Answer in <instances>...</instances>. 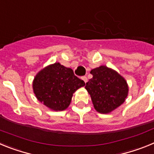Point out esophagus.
<instances>
[{
	"instance_id": "obj_1",
	"label": "esophagus",
	"mask_w": 154,
	"mask_h": 154,
	"mask_svg": "<svg viewBox=\"0 0 154 154\" xmlns=\"http://www.w3.org/2000/svg\"><path fill=\"white\" fill-rule=\"evenodd\" d=\"M82 79L85 82V83H86L87 82H88V79H87L86 76H82Z\"/></svg>"
}]
</instances>
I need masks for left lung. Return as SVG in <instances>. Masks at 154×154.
<instances>
[{
    "label": "left lung",
    "mask_w": 154,
    "mask_h": 154,
    "mask_svg": "<svg viewBox=\"0 0 154 154\" xmlns=\"http://www.w3.org/2000/svg\"><path fill=\"white\" fill-rule=\"evenodd\" d=\"M93 75L86 82L94 108L100 113H109L123 104L128 95L126 80L116 71L102 65L90 72Z\"/></svg>",
    "instance_id": "1"
}]
</instances>
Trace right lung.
Segmentation results:
<instances>
[{
    "mask_svg": "<svg viewBox=\"0 0 154 154\" xmlns=\"http://www.w3.org/2000/svg\"><path fill=\"white\" fill-rule=\"evenodd\" d=\"M84 85L85 82L75 75L72 69L60 63H55L42 69L33 82L37 99L56 111L67 108L75 91Z\"/></svg>",
    "mask_w": 154,
    "mask_h": 154,
    "instance_id": "right-lung-1",
    "label": "right lung"
}]
</instances>
